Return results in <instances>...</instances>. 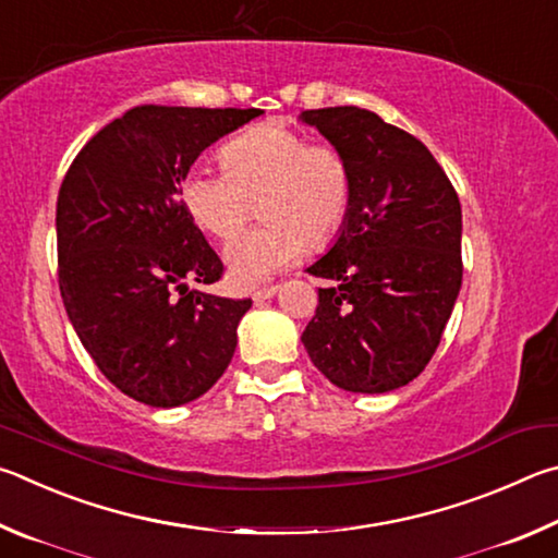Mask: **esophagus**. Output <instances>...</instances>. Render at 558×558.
Returning <instances> with one entry per match:
<instances>
[{"instance_id":"esophagus-1","label":"esophagus","mask_w":558,"mask_h":558,"mask_svg":"<svg viewBox=\"0 0 558 558\" xmlns=\"http://www.w3.org/2000/svg\"><path fill=\"white\" fill-rule=\"evenodd\" d=\"M274 294H277V284H269V287H259L252 291V299L254 301H264V299H271Z\"/></svg>"}]
</instances>
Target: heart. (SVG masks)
Returning a JSON list of instances; mask_svg holds the SVG:
<instances>
[{"label": "heart", "instance_id": "obj_1", "mask_svg": "<svg viewBox=\"0 0 558 558\" xmlns=\"http://www.w3.org/2000/svg\"><path fill=\"white\" fill-rule=\"evenodd\" d=\"M220 163L225 171L185 173L181 201L193 222L222 242L254 218L259 201L264 222L228 247L234 284L267 281L306 247L326 250L343 230L353 203V169L338 146L269 122L225 144Z\"/></svg>", "mask_w": 558, "mask_h": 558}]
</instances>
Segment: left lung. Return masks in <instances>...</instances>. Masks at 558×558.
<instances>
[{
  "label": "left lung",
  "instance_id": "left-lung-1",
  "mask_svg": "<svg viewBox=\"0 0 558 558\" xmlns=\"http://www.w3.org/2000/svg\"><path fill=\"white\" fill-rule=\"evenodd\" d=\"M348 156L353 203L338 242L308 271L318 289L304 345L345 392L379 395L424 373L463 281L461 201L414 134L360 107L301 112Z\"/></svg>",
  "mask_w": 558,
  "mask_h": 558
}]
</instances>
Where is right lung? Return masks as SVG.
<instances>
[{"label":"right lung","mask_w":558,"mask_h":558,"mask_svg":"<svg viewBox=\"0 0 558 558\" xmlns=\"http://www.w3.org/2000/svg\"><path fill=\"white\" fill-rule=\"evenodd\" d=\"M262 110L136 105L105 124L58 191V287L97 369L126 397L179 407L230 365L252 299H225L222 262L181 201L203 149Z\"/></svg>","instance_id":"obj_1"}]
</instances>
